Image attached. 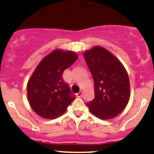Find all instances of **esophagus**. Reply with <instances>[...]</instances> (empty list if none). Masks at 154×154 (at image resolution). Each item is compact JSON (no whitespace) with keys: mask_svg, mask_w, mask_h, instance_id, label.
<instances>
[{"mask_svg":"<svg viewBox=\"0 0 154 154\" xmlns=\"http://www.w3.org/2000/svg\"><path fill=\"white\" fill-rule=\"evenodd\" d=\"M82 95H83V91H80L78 93H77V97H82Z\"/></svg>","mask_w":154,"mask_h":154,"instance_id":"34e87169","label":"esophagus"}]
</instances>
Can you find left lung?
Returning a JSON list of instances; mask_svg holds the SVG:
<instances>
[{"label": "left lung", "instance_id": "obj_1", "mask_svg": "<svg viewBox=\"0 0 154 154\" xmlns=\"http://www.w3.org/2000/svg\"><path fill=\"white\" fill-rule=\"evenodd\" d=\"M95 85V98L86 104L90 113L103 120L117 117L130 98V83L126 68L114 55L101 46L83 53Z\"/></svg>", "mask_w": 154, "mask_h": 154}]
</instances>
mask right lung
Instances as JSON below:
<instances>
[{
	"label": "right lung",
	"mask_w": 154,
	"mask_h": 154,
	"mask_svg": "<svg viewBox=\"0 0 154 154\" xmlns=\"http://www.w3.org/2000/svg\"><path fill=\"white\" fill-rule=\"evenodd\" d=\"M77 59L74 52L56 49L38 64L27 84L28 101L37 114L45 119H56L75 99L62 74Z\"/></svg>",
	"instance_id": "right-lung-1"
}]
</instances>
